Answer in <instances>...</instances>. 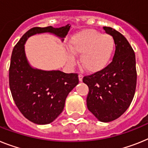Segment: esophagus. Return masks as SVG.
I'll return each mask as SVG.
<instances>
[{
	"label": "esophagus",
	"instance_id": "obj_1",
	"mask_svg": "<svg viewBox=\"0 0 148 148\" xmlns=\"http://www.w3.org/2000/svg\"><path fill=\"white\" fill-rule=\"evenodd\" d=\"M78 77H79V80H80V81L81 82L82 80H83V77H84V76H83V74H79V75H78Z\"/></svg>",
	"mask_w": 148,
	"mask_h": 148
}]
</instances>
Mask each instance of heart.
Segmentation results:
<instances>
[{
    "label": "heart",
    "mask_w": 148,
    "mask_h": 148,
    "mask_svg": "<svg viewBox=\"0 0 148 148\" xmlns=\"http://www.w3.org/2000/svg\"><path fill=\"white\" fill-rule=\"evenodd\" d=\"M114 46V40L110 34H101L94 29H86L71 37L68 57L73 62L75 60L74 54H81L82 67L90 73H96L108 66Z\"/></svg>",
    "instance_id": "heart-1"
}]
</instances>
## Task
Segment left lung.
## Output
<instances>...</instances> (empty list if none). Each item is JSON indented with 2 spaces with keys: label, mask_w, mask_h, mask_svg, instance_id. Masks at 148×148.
I'll use <instances>...</instances> for the list:
<instances>
[{
  "label": "left lung",
  "mask_w": 148,
  "mask_h": 148,
  "mask_svg": "<svg viewBox=\"0 0 148 148\" xmlns=\"http://www.w3.org/2000/svg\"><path fill=\"white\" fill-rule=\"evenodd\" d=\"M103 28L114 40L113 60L103 70L84 77L83 82L89 87V110L99 121L108 123L120 117L130 107L135 95L137 72L134 50L126 38L114 28Z\"/></svg>",
  "instance_id": "8db88e82"
}]
</instances>
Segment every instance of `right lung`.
<instances>
[{
  "label": "right lung",
  "mask_w": 148,
  "mask_h": 148,
  "mask_svg": "<svg viewBox=\"0 0 148 148\" xmlns=\"http://www.w3.org/2000/svg\"><path fill=\"white\" fill-rule=\"evenodd\" d=\"M71 25L61 28L35 27L22 36L13 49L9 70L12 96L23 116L34 123L53 122L62 112L65 99L79 83L77 74L43 71L32 67L25 51L26 40L37 34L49 33L64 40Z\"/></svg>",
  "instance_id": "add662e5"
}]
</instances>
